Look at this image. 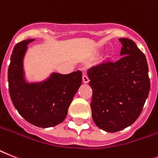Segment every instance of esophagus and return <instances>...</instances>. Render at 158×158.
Segmentation results:
<instances>
[{"label":"esophagus","mask_w":158,"mask_h":158,"mask_svg":"<svg viewBox=\"0 0 158 158\" xmlns=\"http://www.w3.org/2000/svg\"><path fill=\"white\" fill-rule=\"evenodd\" d=\"M83 81L84 83H87L88 82H89V79H88V77H87L86 75H83Z\"/></svg>","instance_id":"34e87169"}]
</instances>
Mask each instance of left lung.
<instances>
[{"label":"left lung","mask_w":158,"mask_h":158,"mask_svg":"<svg viewBox=\"0 0 158 158\" xmlns=\"http://www.w3.org/2000/svg\"><path fill=\"white\" fill-rule=\"evenodd\" d=\"M119 41L122 44L119 60L104 61L87 71L92 89V119L100 129L109 132L122 130L136 121L150 89L144 53L131 39Z\"/></svg>","instance_id":"left-lung-1"}]
</instances>
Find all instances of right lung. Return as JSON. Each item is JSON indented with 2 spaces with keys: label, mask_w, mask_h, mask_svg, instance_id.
Masks as SVG:
<instances>
[{
  "label": "right lung",
  "mask_w": 158,
  "mask_h": 158,
  "mask_svg": "<svg viewBox=\"0 0 158 158\" xmlns=\"http://www.w3.org/2000/svg\"><path fill=\"white\" fill-rule=\"evenodd\" d=\"M34 41L24 40L14 46L8 70L9 95L15 108L26 121L37 127L50 128L65 120L73 97L82 84V72L52 73L43 82L27 83L23 59L27 45Z\"/></svg>",
  "instance_id": "add662e5"
}]
</instances>
